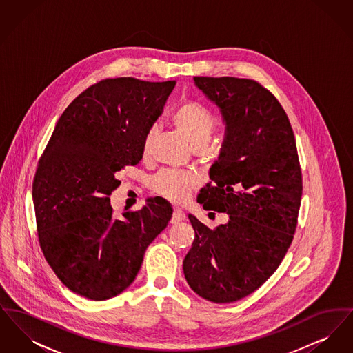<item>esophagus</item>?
Instances as JSON below:
<instances>
[{
  "mask_svg": "<svg viewBox=\"0 0 353 353\" xmlns=\"http://www.w3.org/2000/svg\"><path fill=\"white\" fill-rule=\"evenodd\" d=\"M185 219H186V216H185V213L181 209H179V208L173 209V214H172V219H170L172 223H179V222L184 221Z\"/></svg>",
  "mask_w": 353,
  "mask_h": 353,
  "instance_id": "esophagus-1",
  "label": "esophagus"
}]
</instances>
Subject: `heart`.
<instances>
[{"label":"heart","mask_w":353,"mask_h":353,"mask_svg":"<svg viewBox=\"0 0 353 353\" xmlns=\"http://www.w3.org/2000/svg\"><path fill=\"white\" fill-rule=\"evenodd\" d=\"M172 123L184 134L192 147L201 148L208 144L216 130L217 120L214 114L197 101L181 103L170 115ZM154 128L151 127L143 137L141 153L147 159L151 156ZM200 185V179L194 173L163 170L152 180V190L170 201L184 202Z\"/></svg>","instance_id":"b5f03b06"}]
</instances>
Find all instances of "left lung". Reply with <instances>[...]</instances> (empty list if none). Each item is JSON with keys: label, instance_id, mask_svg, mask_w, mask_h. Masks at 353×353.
<instances>
[{"label": "left lung", "instance_id": "obj_1", "mask_svg": "<svg viewBox=\"0 0 353 353\" xmlns=\"http://www.w3.org/2000/svg\"><path fill=\"white\" fill-rule=\"evenodd\" d=\"M219 107L226 124L210 183L197 201L205 210L228 213L209 229L194 216V241L184 259L185 279L203 299L236 302L263 285L278 269L298 223L302 170L283 107L252 79L194 77Z\"/></svg>", "mask_w": 353, "mask_h": 353}]
</instances>
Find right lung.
Segmentation results:
<instances>
[{"label":"right lung","mask_w":353,"mask_h":353,"mask_svg":"<svg viewBox=\"0 0 353 353\" xmlns=\"http://www.w3.org/2000/svg\"><path fill=\"white\" fill-rule=\"evenodd\" d=\"M174 84L108 78L90 85L63 111L38 161L39 246L59 281L87 299L105 301L131 285L172 219L161 199L115 219L110 196L119 170L141 160L143 137Z\"/></svg>","instance_id":"1"}]
</instances>
